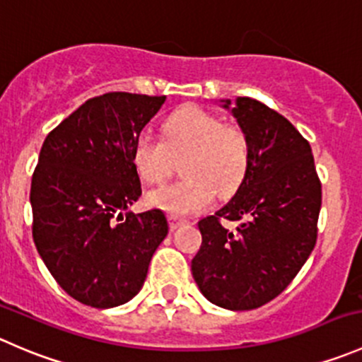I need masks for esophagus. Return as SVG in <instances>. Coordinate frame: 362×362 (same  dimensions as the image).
I'll return each instance as SVG.
<instances>
[{
    "label": "esophagus",
    "mask_w": 362,
    "mask_h": 362,
    "mask_svg": "<svg viewBox=\"0 0 362 362\" xmlns=\"http://www.w3.org/2000/svg\"><path fill=\"white\" fill-rule=\"evenodd\" d=\"M188 221L185 220V218H180L176 216V214H169V227L170 230H176L177 227H182V225H186Z\"/></svg>",
    "instance_id": "1"
}]
</instances>
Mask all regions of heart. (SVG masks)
Listing matches in <instances>:
<instances>
[{"label": "heart", "instance_id": "1", "mask_svg": "<svg viewBox=\"0 0 362 362\" xmlns=\"http://www.w3.org/2000/svg\"><path fill=\"white\" fill-rule=\"evenodd\" d=\"M182 160L185 180L163 185L146 195L149 206L173 214L207 209L216 193L228 197L239 188L250 163V141L235 124L200 107H185L163 123V141L142 132L132 148V162L144 182H162Z\"/></svg>", "mask_w": 362, "mask_h": 362}]
</instances>
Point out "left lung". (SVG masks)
Masks as SVG:
<instances>
[{"instance_id": "obj_1", "label": "left lung", "mask_w": 362, "mask_h": 362, "mask_svg": "<svg viewBox=\"0 0 362 362\" xmlns=\"http://www.w3.org/2000/svg\"><path fill=\"white\" fill-rule=\"evenodd\" d=\"M250 141V163L235 195L199 221L202 246L192 274L207 301L255 310L288 287L317 243L322 185L310 142L259 100H221ZM221 219L239 221L235 233Z\"/></svg>"}]
</instances>
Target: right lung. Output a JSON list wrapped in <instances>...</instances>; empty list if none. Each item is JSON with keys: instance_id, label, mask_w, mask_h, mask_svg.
Instances as JSON below:
<instances>
[{"instance_id": "1", "label": "right lung", "mask_w": 362, "mask_h": 362, "mask_svg": "<svg viewBox=\"0 0 362 362\" xmlns=\"http://www.w3.org/2000/svg\"><path fill=\"white\" fill-rule=\"evenodd\" d=\"M163 102L105 93L45 137L31 180L33 241L59 287L78 303L105 310L135 298L169 232L163 211H128L142 193L132 148Z\"/></svg>"}]
</instances>
